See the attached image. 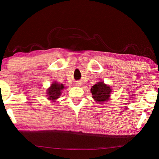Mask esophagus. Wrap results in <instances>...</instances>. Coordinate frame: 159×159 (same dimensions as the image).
Segmentation results:
<instances>
[{
    "mask_svg": "<svg viewBox=\"0 0 159 159\" xmlns=\"http://www.w3.org/2000/svg\"><path fill=\"white\" fill-rule=\"evenodd\" d=\"M76 85H77V86H80L82 85V83L80 82V81H77L76 83Z\"/></svg>",
    "mask_w": 159,
    "mask_h": 159,
    "instance_id": "34e87169",
    "label": "esophagus"
}]
</instances>
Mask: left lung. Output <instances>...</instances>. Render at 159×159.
I'll use <instances>...</instances> for the list:
<instances>
[{"label": "left lung", "instance_id": "obj_1", "mask_svg": "<svg viewBox=\"0 0 159 159\" xmlns=\"http://www.w3.org/2000/svg\"><path fill=\"white\" fill-rule=\"evenodd\" d=\"M92 98L99 104L107 102L109 100L111 89L110 86L104 84V82H98L91 88Z\"/></svg>", "mask_w": 159, "mask_h": 159}]
</instances>
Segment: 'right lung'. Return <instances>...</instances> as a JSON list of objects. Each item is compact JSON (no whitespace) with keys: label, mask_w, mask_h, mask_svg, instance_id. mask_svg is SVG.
<instances>
[{"label":"right lung","mask_w":159,"mask_h":159,"mask_svg":"<svg viewBox=\"0 0 159 159\" xmlns=\"http://www.w3.org/2000/svg\"><path fill=\"white\" fill-rule=\"evenodd\" d=\"M64 89V86L63 84H59L58 83H53L51 86L47 89V96L49 100L54 101L58 99L61 94L62 90Z\"/></svg>","instance_id":"add662e5"}]
</instances>
